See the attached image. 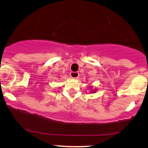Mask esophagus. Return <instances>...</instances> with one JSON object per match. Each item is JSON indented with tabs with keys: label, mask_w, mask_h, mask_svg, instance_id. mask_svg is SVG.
Here are the masks:
<instances>
[{
	"label": "esophagus",
	"mask_w": 148,
	"mask_h": 148,
	"mask_svg": "<svg viewBox=\"0 0 148 148\" xmlns=\"http://www.w3.org/2000/svg\"><path fill=\"white\" fill-rule=\"evenodd\" d=\"M70 76L73 79H78L79 76V74L78 72H72L70 73Z\"/></svg>",
	"instance_id": "34e87169"
}]
</instances>
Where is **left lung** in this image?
<instances>
[{
  "label": "left lung",
  "mask_w": 148,
  "mask_h": 148,
  "mask_svg": "<svg viewBox=\"0 0 148 148\" xmlns=\"http://www.w3.org/2000/svg\"><path fill=\"white\" fill-rule=\"evenodd\" d=\"M92 87H90V88H91ZM97 91V89H93V90H92V91H91V92H95Z\"/></svg>",
  "instance_id": "8db88e82"
}]
</instances>
